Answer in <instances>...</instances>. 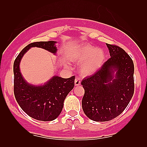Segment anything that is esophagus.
Wrapping results in <instances>:
<instances>
[{"mask_svg": "<svg viewBox=\"0 0 147 147\" xmlns=\"http://www.w3.org/2000/svg\"><path fill=\"white\" fill-rule=\"evenodd\" d=\"M81 83V81H80V79L79 78H76L75 80V86H79L80 84Z\"/></svg>", "mask_w": 147, "mask_h": 147, "instance_id": "obj_1", "label": "esophagus"}]
</instances>
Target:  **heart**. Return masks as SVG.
<instances>
[{"instance_id": "b5f03b06", "label": "heart", "mask_w": 147, "mask_h": 147, "mask_svg": "<svg viewBox=\"0 0 147 147\" xmlns=\"http://www.w3.org/2000/svg\"><path fill=\"white\" fill-rule=\"evenodd\" d=\"M70 56L74 61L81 63L80 71L83 75H91L97 72L105 58L102 49L96 48L90 44L75 46L71 50Z\"/></svg>"}]
</instances>
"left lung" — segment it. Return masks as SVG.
Instances as JSON below:
<instances>
[{
  "instance_id": "1",
  "label": "left lung",
  "mask_w": 147,
  "mask_h": 147,
  "mask_svg": "<svg viewBox=\"0 0 147 147\" xmlns=\"http://www.w3.org/2000/svg\"><path fill=\"white\" fill-rule=\"evenodd\" d=\"M110 58L94 75L82 81V107L95 121L115 119L126 109L134 91L132 60L121 47L107 43Z\"/></svg>"
}]
</instances>
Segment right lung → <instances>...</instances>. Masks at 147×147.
<instances>
[{
    "label": "right lung",
    "mask_w": 147,
    "mask_h": 147,
    "mask_svg": "<svg viewBox=\"0 0 147 147\" xmlns=\"http://www.w3.org/2000/svg\"><path fill=\"white\" fill-rule=\"evenodd\" d=\"M56 41L36 42L21 50L13 64L14 94L19 106L26 114L40 121H53L61 113L64 100L74 88L75 77L63 78L54 75L42 84H32L26 80L20 72V64L24 55L31 47H40L57 54Z\"/></svg>",
    "instance_id": "add662e5"
}]
</instances>
